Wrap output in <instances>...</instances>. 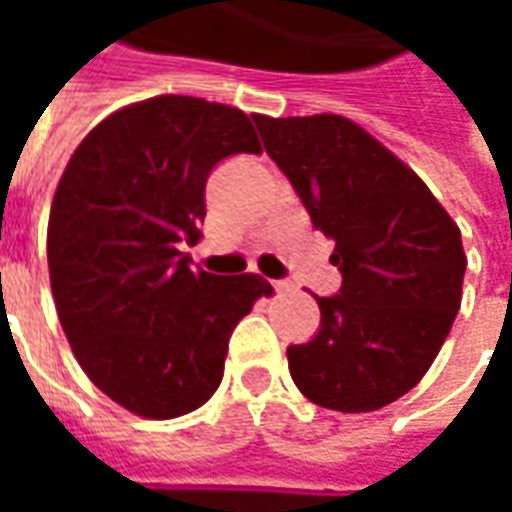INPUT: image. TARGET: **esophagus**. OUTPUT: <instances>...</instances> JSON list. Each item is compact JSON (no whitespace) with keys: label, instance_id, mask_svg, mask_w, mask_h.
Here are the masks:
<instances>
[{"label":"esophagus","instance_id":"34e87169","mask_svg":"<svg viewBox=\"0 0 512 512\" xmlns=\"http://www.w3.org/2000/svg\"><path fill=\"white\" fill-rule=\"evenodd\" d=\"M274 290H277V293H290V290H293V285H290V282H285V279H279V282H274Z\"/></svg>","mask_w":512,"mask_h":512}]
</instances>
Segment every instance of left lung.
Returning <instances> with one entry per match:
<instances>
[{"instance_id":"8db88e82","label":"left lung","mask_w":512,"mask_h":512,"mask_svg":"<svg viewBox=\"0 0 512 512\" xmlns=\"http://www.w3.org/2000/svg\"><path fill=\"white\" fill-rule=\"evenodd\" d=\"M343 274L315 296L321 329L290 345V376L315 406L376 411L414 389L461 307V230L417 172L340 115H252Z\"/></svg>"}]
</instances>
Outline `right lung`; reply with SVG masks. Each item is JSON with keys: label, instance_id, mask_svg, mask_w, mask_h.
Instances as JSON below:
<instances>
[{"label": "right lung", "instance_id": "add662e5", "mask_svg": "<svg viewBox=\"0 0 512 512\" xmlns=\"http://www.w3.org/2000/svg\"><path fill=\"white\" fill-rule=\"evenodd\" d=\"M260 153L241 109L158 95L109 115L62 172L49 216V277L62 332L104 395L147 419L200 408L219 389L230 334L271 285L191 271L205 183Z\"/></svg>", "mask_w": 512, "mask_h": 512}]
</instances>
